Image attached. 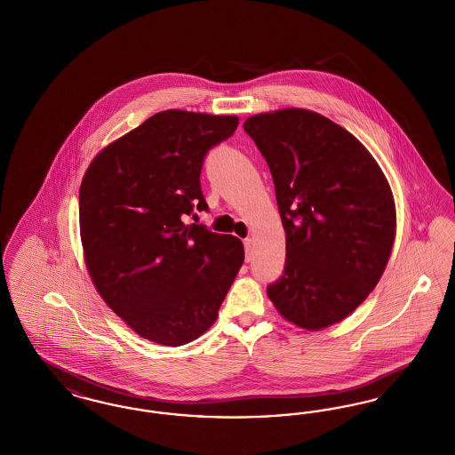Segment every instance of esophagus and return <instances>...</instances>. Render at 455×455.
<instances>
[{
  "label": "esophagus",
  "instance_id": "1",
  "mask_svg": "<svg viewBox=\"0 0 455 455\" xmlns=\"http://www.w3.org/2000/svg\"><path fill=\"white\" fill-rule=\"evenodd\" d=\"M243 247H245V260L249 262L252 258V240L251 238H245L243 240Z\"/></svg>",
  "mask_w": 455,
  "mask_h": 455
}]
</instances>
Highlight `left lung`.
<instances>
[{
    "mask_svg": "<svg viewBox=\"0 0 455 455\" xmlns=\"http://www.w3.org/2000/svg\"><path fill=\"white\" fill-rule=\"evenodd\" d=\"M243 130L267 162L286 234L269 300L308 331L341 323L389 260L395 204L386 175L351 132L312 110L264 112Z\"/></svg>",
    "mask_w": 455,
    "mask_h": 455,
    "instance_id": "left-lung-1",
    "label": "left lung"
}]
</instances>
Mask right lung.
Wrapping results in <instances>:
<instances>
[{
  "mask_svg": "<svg viewBox=\"0 0 455 455\" xmlns=\"http://www.w3.org/2000/svg\"><path fill=\"white\" fill-rule=\"evenodd\" d=\"M235 116L164 110L110 143L80 188V235L90 278L141 338L195 341L217 321L243 262V245L204 225L199 175L210 148L230 138Z\"/></svg>",
  "mask_w": 455,
  "mask_h": 455,
  "instance_id": "add662e5",
  "label": "right lung"
}]
</instances>
